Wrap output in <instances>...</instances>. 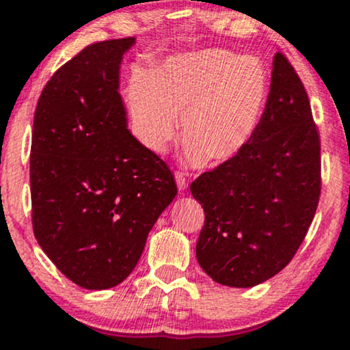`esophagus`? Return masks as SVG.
Returning a JSON list of instances; mask_svg holds the SVG:
<instances>
[{
    "label": "esophagus",
    "instance_id": "esophagus-1",
    "mask_svg": "<svg viewBox=\"0 0 350 350\" xmlns=\"http://www.w3.org/2000/svg\"><path fill=\"white\" fill-rule=\"evenodd\" d=\"M174 178H176V184H178V189H179L180 192H184V189L187 187L186 174H184V172H180V171H176Z\"/></svg>",
    "mask_w": 350,
    "mask_h": 350
}]
</instances>
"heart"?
<instances>
[{
	"label": "heart",
	"instance_id": "heart-1",
	"mask_svg": "<svg viewBox=\"0 0 350 350\" xmlns=\"http://www.w3.org/2000/svg\"><path fill=\"white\" fill-rule=\"evenodd\" d=\"M268 72L258 57L227 49L183 52L128 87L133 133L151 152H164L179 130L191 158L224 163L243 150L262 120Z\"/></svg>",
	"mask_w": 350,
	"mask_h": 350
}]
</instances>
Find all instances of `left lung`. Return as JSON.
<instances>
[{"label": "left lung", "mask_w": 350, "mask_h": 350, "mask_svg": "<svg viewBox=\"0 0 350 350\" xmlns=\"http://www.w3.org/2000/svg\"><path fill=\"white\" fill-rule=\"evenodd\" d=\"M206 220L196 256L220 284L252 288L291 262L321 196V139L299 75L273 59L267 105L239 154L191 184Z\"/></svg>", "instance_id": "left-lung-1"}]
</instances>
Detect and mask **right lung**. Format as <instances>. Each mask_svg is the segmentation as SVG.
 Listing matches in <instances>:
<instances>
[{
    "label": "right lung",
    "instance_id": "obj_1",
    "mask_svg": "<svg viewBox=\"0 0 350 350\" xmlns=\"http://www.w3.org/2000/svg\"><path fill=\"white\" fill-rule=\"evenodd\" d=\"M135 38L87 46L44 87L34 111L31 204L38 243L85 290L135 270L178 194L167 164L126 128L120 64Z\"/></svg>",
    "mask_w": 350,
    "mask_h": 350
}]
</instances>
